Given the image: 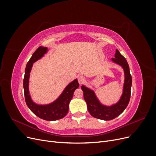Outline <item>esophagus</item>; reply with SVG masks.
<instances>
[{"mask_svg": "<svg viewBox=\"0 0 156 156\" xmlns=\"http://www.w3.org/2000/svg\"><path fill=\"white\" fill-rule=\"evenodd\" d=\"M84 80H85V79H84V77L83 76V75H79L78 77V82L80 84H83L84 81Z\"/></svg>", "mask_w": 156, "mask_h": 156, "instance_id": "esophagus-1", "label": "esophagus"}]
</instances>
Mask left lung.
Segmentation results:
<instances>
[{"mask_svg":"<svg viewBox=\"0 0 156 156\" xmlns=\"http://www.w3.org/2000/svg\"><path fill=\"white\" fill-rule=\"evenodd\" d=\"M111 61L120 66L124 72L123 91L118 102L109 106L103 105L99 100L93 90L84 85L81 86L84 99L90 114L94 118L103 120H112L123 112L128 105L131 96L132 78L126 59L120 53L119 50L116 49L115 58H111Z\"/></svg>","mask_w":156,"mask_h":156,"instance_id":"8db88e82","label":"left lung"}]
</instances>
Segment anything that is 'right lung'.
Segmentation results:
<instances>
[{
    "instance_id": "obj_1",
    "label": "right lung",
    "mask_w": 156,
    "mask_h": 156,
    "mask_svg": "<svg viewBox=\"0 0 156 156\" xmlns=\"http://www.w3.org/2000/svg\"><path fill=\"white\" fill-rule=\"evenodd\" d=\"M48 48L40 46L33 53L26 66L25 77L23 79V88H24L25 101L30 111L41 119L54 121L62 119L67 115L69 110V104L73 98V92L79 88V84L77 79H75L66 87L56 100L48 104L41 105L33 101L30 95L29 87L30 73L33 64L43 57L45 54L48 53Z\"/></svg>"
}]
</instances>
